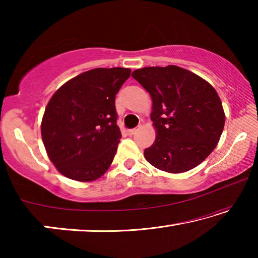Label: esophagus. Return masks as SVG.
<instances>
[{"instance_id":"1","label":"esophagus","mask_w":258,"mask_h":258,"mask_svg":"<svg viewBox=\"0 0 258 258\" xmlns=\"http://www.w3.org/2000/svg\"><path fill=\"white\" fill-rule=\"evenodd\" d=\"M138 132V128H131V130H127V134L128 135H133Z\"/></svg>"}]
</instances>
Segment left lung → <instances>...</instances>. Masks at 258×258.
Returning a JSON list of instances; mask_svg holds the SVG:
<instances>
[{
	"label": "left lung",
	"instance_id": "1",
	"mask_svg": "<svg viewBox=\"0 0 258 258\" xmlns=\"http://www.w3.org/2000/svg\"><path fill=\"white\" fill-rule=\"evenodd\" d=\"M132 76L152 99L157 137L145 150L146 159L168 173L195 168L215 149L224 128V110L215 89L173 64L137 69Z\"/></svg>",
	"mask_w": 258,
	"mask_h": 258
}]
</instances>
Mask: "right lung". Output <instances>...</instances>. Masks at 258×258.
<instances>
[{"label": "right lung", "instance_id": "obj_1", "mask_svg": "<svg viewBox=\"0 0 258 258\" xmlns=\"http://www.w3.org/2000/svg\"><path fill=\"white\" fill-rule=\"evenodd\" d=\"M128 68H95L52 95L41 124L47 156L68 178L94 181L106 173L121 138L115 98Z\"/></svg>", "mask_w": 258, "mask_h": 258}]
</instances>
